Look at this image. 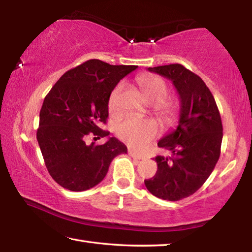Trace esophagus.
<instances>
[{
	"instance_id": "esophagus-1",
	"label": "esophagus",
	"mask_w": 252,
	"mask_h": 252,
	"mask_svg": "<svg viewBox=\"0 0 252 252\" xmlns=\"http://www.w3.org/2000/svg\"><path fill=\"white\" fill-rule=\"evenodd\" d=\"M129 155H130L132 158H133V159H136V160H142V159H143L142 156L136 155V153H134L133 151H131V150H129Z\"/></svg>"
}]
</instances>
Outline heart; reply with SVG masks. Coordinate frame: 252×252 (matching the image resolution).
Returning <instances> with one entry per match:
<instances>
[{"label":"heart","mask_w":252,"mask_h":252,"mask_svg":"<svg viewBox=\"0 0 252 252\" xmlns=\"http://www.w3.org/2000/svg\"><path fill=\"white\" fill-rule=\"evenodd\" d=\"M138 84L147 99L153 104L155 112L165 121H173L178 116V104L168 100L169 90L163 80L157 75L141 74L138 76ZM122 83H119L109 96V111L116 114L120 111V95ZM117 135L127 146L135 150H143L158 135V126L155 121L149 119L127 117L116 127Z\"/></svg>","instance_id":"b5f03b06"}]
</instances>
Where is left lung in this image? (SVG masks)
I'll return each mask as SVG.
<instances>
[{
  "instance_id": "left-lung-1",
  "label": "left lung",
  "mask_w": 252,
  "mask_h": 252,
  "mask_svg": "<svg viewBox=\"0 0 252 252\" xmlns=\"http://www.w3.org/2000/svg\"><path fill=\"white\" fill-rule=\"evenodd\" d=\"M172 81L180 97V118L158 147L171 152L156 157V176L144 180L156 197L178 201L193 194L215 169L222 142V122L212 93L199 75L181 64L148 67Z\"/></svg>"
}]
</instances>
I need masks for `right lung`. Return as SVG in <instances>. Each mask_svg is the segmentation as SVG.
I'll use <instances>...</instances> for the list:
<instances>
[{
	"label": "right lung",
	"mask_w": 252,
	"mask_h": 252,
	"mask_svg": "<svg viewBox=\"0 0 252 252\" xmlns=\"http://www.w3.org/2000/svg\"><path fill=\"white\" fill-rule=\"evenodd\" d=\"M136 67L89 60L65 72L45 96L36 139L50 176L61 187L91 189L103 180L111 161L126 153V147L114 136L101 146L87 144V139L109 135L99 126L109 117V96Z\"/></svg>",
	"instance_id": "add662e5"
}]
</instances>
